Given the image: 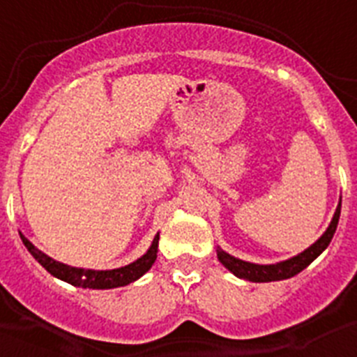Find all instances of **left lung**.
Here are the masks:
<instances>
[{"label":"left lung","instance_id":"1","mask_svg":"<svg viewBox=\"0 0 357 357\" xmlns=\"http://www.w3.org/2000/svg\"><path fill=\"white\" fill-rule=\"evenodd\" d=\"M340 213H342V198H340L338 207L334 211V216L333 220H331L326 232H324L311 247H307L304 252L293 255V257H289V259L286 261H279V263L275 264L248 263V261H243L239 259V257L227 254V252L222 250L220 247L216 248L218 261H220L229 272L234 273L236 277L250 280V282H273V280H284L289 279V277H295L296 273H301L304 268H307L321 252L329 247L331 239H333L334 232H336V227H338Z\"/></svg>","mask_w":357,"mask_h":357}]
</instances>
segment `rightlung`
<instances>
[{"label": "right lung", "mask_w": 357, "mask_h": 357, "mask_svg": "<svg viewBox=\"0 0 357 357\" xmlns=\"http://www.w3.org/2000/svg\"><path fill=\"white\" fill-rule=\"evenodd\" d=\"M21 239H23L24 247L28 248L33 259L46 268L53 277L64 280L68 284L77 286V288H89V289H112V288H121L127 286L151 268V264L155 263L157 259V248H159V232L155 234L153 241H151L150 248L141 255L139 259H135L134 263L127 264V266L114 268V270H91V268H77L69 266V264L61 263V261L52 259L50 255L40 252L36 245H31L21 232H19Z\"/></svg>", "instance_id": "obj_1"}]
</instances>
